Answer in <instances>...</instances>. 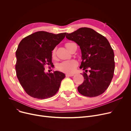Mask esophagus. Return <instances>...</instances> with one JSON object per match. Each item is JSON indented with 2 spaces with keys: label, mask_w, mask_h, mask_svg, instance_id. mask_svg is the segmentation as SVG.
Wrapping results in <instances>:
<instances>
[{
  "label": "esophagus",
  "mask_w": 131,
  "mask_h": 131,
  "mask_svg": "<svg viewBox=\"0 0 131 131\" xmlns=\"http://www.w3.org/2000/svg\"><path fill=\"white\" fill-rule=\"evenodd\" d=\"M74 75V74H66V77H73Z\"/></svg>",
  "instance_id": "obj_1"
}]
</instances>
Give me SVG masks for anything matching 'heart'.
Returning <instances> with one entry per match:
<instances>
[{"label":"heart","mask_w":131,"mask_h":131,"mask_svg":"<svg viewBox=\"0 0 131 131\" xmlns=\"http://www.w3.org/2000/svg\"><path fill=\"white\" fill-rule=\"evenodd\" d=\"M72 42H67L65 44V46L67 48L69 47L70 45L72 44ZM56 52V48H54L51 52V56L53 58L55 57ZM78 65V63L76 60L72 59L64 60L61 61V63L58 64L57 68L58 70L66 73H73L76 69Z\"/></svg>","instance_id":"heart-1"}]
</instances>
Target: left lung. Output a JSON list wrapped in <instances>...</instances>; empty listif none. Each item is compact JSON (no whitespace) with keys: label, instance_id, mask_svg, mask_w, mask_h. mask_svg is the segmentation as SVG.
Instances as JSON below:
<instances>
[{"label":"left lung","instance_id":"obj_1","mask_svg":"<svg viewBox=\"0 0 131 131\" xmlns=\"http://www.w3.org/2000/svg\"><path fill=\"white\" fill-rule=\"evenodd\" d=\"M66 37L80 47L82 61L80 68L90 74H82L84 80L78 88L85 97H94L104 93L109 86L115 70L114 53L108 40L88 27H81Z\"/></svg>","mask_w":131,"mask_h":131}]
</instances>
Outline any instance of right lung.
I'll use <instances>...</instances> for the list:
<instances>
[{
  "label": "right lung",
  "mask_w": 131,
  "mask_h": 131,
  "mask_svg": "<svg viewBox=\"0 0 131 131\" xmlns=\"http://www.w3.org/2000/svg\"><path fill=\"white\" fill-rule=\"evenodd\" d=\"M66 33L54 34L38 31L23 38L16 51V76L26 93L39 99L50 98L59 90L63 73H46L45 66L52 65L51 52Z\"/></svg>",
  "instance_id": "right-lung-1"
}]
</instances>
